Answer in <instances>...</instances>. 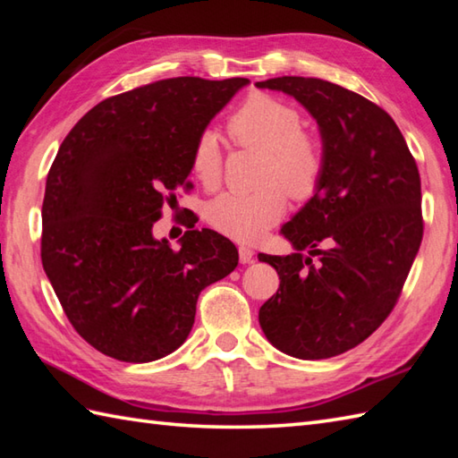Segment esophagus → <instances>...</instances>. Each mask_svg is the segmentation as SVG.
<instances>
[{"mask_svg": "<svg viewBox=\"0 0 458 458\" xmlns=\"http://www.w3.org/2000/svg\"><path fill=\"white\" fill-rule=\"evenodd\" d=\"M238 254H240L242 264H251V261H254V256H256L254 250H251L250 246H240Z\"/></svg>", "mask_w": 458, "mask_h": 458, "instance_id": "obj_1", "label": "esophagus"}]
</instances>
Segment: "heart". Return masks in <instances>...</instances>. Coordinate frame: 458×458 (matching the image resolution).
Listing matches in <instances>:
<instances>
[{
  "label": "heart",
  "mask_w": 458,
  "mask_h": 458,
  "mask_svg": "<svg viewBox=\"0 0 458 458\" xmlns=\"http://www.w3.org/2000/svg\"><path fill=\"white\" fill-rule=\"evenodd\" d=\"M295 106L266 92H254L232 112L226 130L238 148L264 155L259 191L220 194L207 204V220L220 234L240 242L258 240L285 214L287 199L305 202L315 197L327 167L323 143L301 128ZM191 173L204 189L222 181V151L216 135L202 131L191 149Z\"/></svg>",
  "instance_id": "b5f03b06"
}]
</instances>
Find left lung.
<instances>
[{
	"label": "left lung",
	"instance_id": "1",
	"mask_svg": "<svg viewBox=\"0 0 458 458\" xmlns=\"http://www.w3.org/2000/svg\"><path fill=\"white\" fill-rule=\"evenodd\" d=\"M256 86L305 106L327 159L318 192L281 228L295 254L258 256L279 276L259 327L289 356L333 358L364 343L400 299L423 238L420 171L392 115L364 96L305 76Z\"/></svg>",
	"mask_w": 458,
	"mask_h": 458
}]
</instances>
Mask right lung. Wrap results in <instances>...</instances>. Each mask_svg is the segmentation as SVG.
Instances as JSON below:
<instances>
[{
	"mask_svg": "<svg viewBox=\"0 0 458 458\" xmlns=\"http://www.w3.org/2000/svg\"><path fill=\"white\" fill-rule=\"evenodd\" d=\"M248 79L157 81L84 114L47 174L41 259L76 333L122 362H151L187 340L200 291L238 266L218 232L173 250L153 224L191 189V149Z\"/></svg>",
	"mask_w": 458,
	"mask_h": 458,
	"instance_id": "1",
	"label": "right lung"
}]
</instances>
